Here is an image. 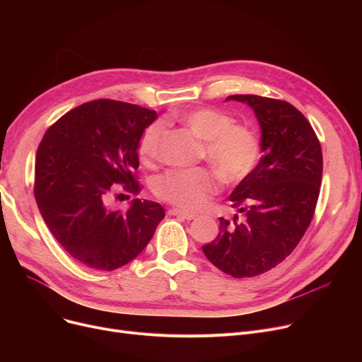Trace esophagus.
Segmentation results:
<instances>
[{"label": "esophagus", "mask_w": 362, "mask_h": 362, "mask_svg": "<svg viewBox=\"0 0 362 362\" xmlns=\"http://www.w3.org/2000/svg\"><path fill=\"white\" fill-rule=\"evenodd\" d=\"M168 213L171 216H177V217H182L185 220H194L197 218V214H192V213H186L183 210H179V208H171V210H168Z\"/></svg>", "instance_id": "1"}]
</instances>
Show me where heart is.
Instances as JSON below:
<instances>
[{
  "label": "heart",
  "instance_id": "b5f03b06",
  "mask_svg": "<svg viewBox=\"0 0 362 362\" xmlns=\"http://www.w3.org/2000/svg\"><path fill=\"white\" fill-rule=\"evenodd\" d=\"M179 120L204 142L205 160L226 183L242 182L252 173L259 160V141L251 129L233 124L227 114L213 108L186 111ZM163 136L161 123H152L145 129L138 148L144 163L158 160ZM218 186V179L205 168L173 170L157 180L156 192L183 210L197 211L206 205Z\"/></svg>",
  "mask_w": 362,
  "mask_h": 362
}]
</instances>
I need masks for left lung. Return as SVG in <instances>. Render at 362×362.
<instances>
[{"instance_id": "8db88e82", "label": "left lung", "mask_w": 362, "mask_h": 362, "mask_svg": "<svg viewBox=\"0 0 362 362\" xmlns=\"http://www.w3.org/2000/svg\"><path fill=\"white\" fill-rule=\"evenodd\" d=\"M250 105L261 127L262 157L229 199L238 214L220 217L217 238L202 246L218 270L236 279L274 269L307 232L322 176L321 145L292 104L258 95H230Z\"/></svg>"}]
</instances>
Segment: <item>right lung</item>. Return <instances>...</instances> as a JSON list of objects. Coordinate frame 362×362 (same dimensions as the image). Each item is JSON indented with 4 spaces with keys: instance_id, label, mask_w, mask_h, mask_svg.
Wrapping results in <instances>:
<instances>
[{
    "instance_id": "1",
    "label": "right lung",
    "mask_w": 362,
    "mask_h": 362,
    "mask_svg": "<svg viewBox=\"0 0 362 362\" xmlns=\"http://www.w3.org/2000/svg\"><path fill=\"white\" fill-rule=\"evenodd\" d=\"M156 119L135 104L90 101L57 120L37 146V208L64 251L89 269L111 272L135 259L165 216L158 202L139 198L127 210L110 205L120 185L139 194V141Z\"/></svg>"
}]
</instances>
